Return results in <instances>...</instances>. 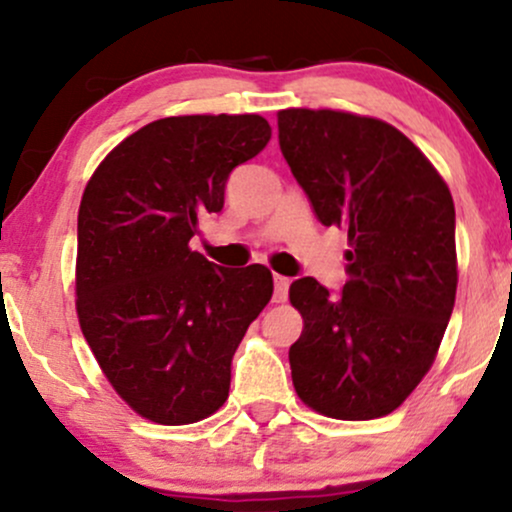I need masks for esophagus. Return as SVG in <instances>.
Wrapping results in <instances>:
<instances>
[{
  "mask_svg": "<svg viewBox=\"0 0 512 512\" xmlns=\"http://www.w3.org/2000/svg\"><path fill=\"white\" fill-rule=\"evenodd\" d=\"M289 286L291 281L286 276L274 274V303H284L289 298Z\"/></svg>",
  "mask_w": 512,
  "mask_h": 512,
  "instance_id": "obj_1",
  "label": "esophagus"
}]
</instances>
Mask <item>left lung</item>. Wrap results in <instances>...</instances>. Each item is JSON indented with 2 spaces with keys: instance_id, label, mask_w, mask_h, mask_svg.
Here are the masks:
<instances>
[{
  "instance_id": "8db88e82",
  "label": "left lung",
  "mask_w": 512,
  "mask_h": 512,
  "mask_svg": "<svg viewBox=\"0 0 512 512\" xmlns=\"http://www.w3.org/2000/svg\"><path fill=\"white\" fill-rule=\"evenodd\" d=\"M279 146L317 221L349 236L339 296L313 276L289 298L298 397L320 414H390L431 368L457 291L455 204L438 170L383 120L337 110L279 113Z\"/></svg>"
}]
</instances>
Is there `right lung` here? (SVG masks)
<instances>
[{"instance_id":"1","label":"right lung","mask_w":512,"mask_h":512,"mask_svg":"<svg viewBox=\"0 0 512 512\" xmlns=\"http://www.w3.org/2000/svg\"><path fill=\"white\" fill-rule=\"evenodd\" d=\"M260 115L163 117L117 144L79 207L76 313L98 366L144 419L195 424L226 402L231 361L272 298L262 264L190 250L231 170L267 146Z\"/></svg>"}]
</instances>
